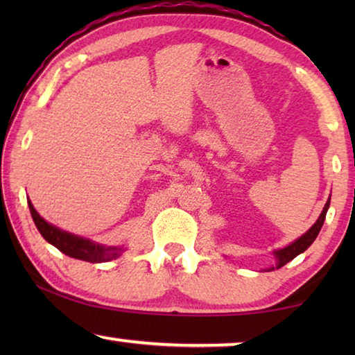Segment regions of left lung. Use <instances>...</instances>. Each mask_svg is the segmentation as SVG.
Returning <instances> with one entry per match:
<instances>
[{
    "label": "left lung",
    "instance_id": "8db88e82",
    "mask_svg": "<svg viewBox=\"0 0 355 355\" xmlns=\"http://www.w3.org/2000/svg\"><path fill=\"white\" fill-rule=\"evenodd\" d=\"M329 205H330V199L327 200L326 205H324V209H322V213H321L320 218H318V220L315 222L313 227H311L310 230L305 233V235H302L299 239H296V241L291 243L290 245H286V248L274 252V255H275V258H277V261H279L277 263V268L285 266L288 261H291L293 258H296L299 254H302L304 250H307L310 248L311 243L315 241L316 236H318V233H320L321 227L324 224V219H326Z\"/></svg>",
    "mask_w": 355,
    "mask_h": 355
}]
</instances>
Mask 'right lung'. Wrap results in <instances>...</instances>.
<instances>
[{"label": "right lung", "mask_w": 355, "mask_h": 355, "mask_svg": "<svg viewBox=\"0 0 355 355\" xmlns=\"http://www.w3.org/2000/svg\"><path fill=\"white\" fill-rule=\"evenodd\" d=\"M28 207H29V211H31L34 224L40 232V235L65 255L76 258V260L89 261V263H103L119 257L120 250H122L119 248H105V245L92 243L89 241V239H84V238L71 235V233L59 230L58 227L48 224L45 219H42L39 213L34 209L33 203L29 200H28Z\"/></svg>", "instance_id": "obj_1"}]
</instances>
